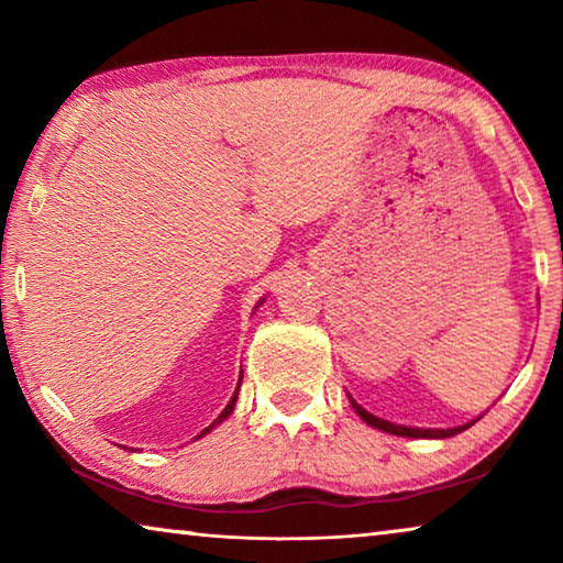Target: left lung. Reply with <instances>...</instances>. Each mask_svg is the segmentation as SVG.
<instances>
[{"mask_svg": "<svg viewBox=\"0 0 563 563\" xmlns=\"http://www.w3.org/2000/svg\"><path fill=\"white\" fill-rule=\"evenodd\" d=\"M350 405L355 407V412L365 419V422L369 424V427H377V430H383V432H387V434H397V437H415V440H444V437H454V434H460V432H464L466 427H472L476 419H472V422H466V424H462V427H450V430H422V427H402V424H393V422H387V419H379V417H375V415H369L367 409H362L355 399L350 397Z\"/></svg>", "mask_w": 563, "mask_h": 563, "instance_id": "1", "label": "left lung"}]
</instances>
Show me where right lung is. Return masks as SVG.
I'll return each mask as SVG.
<instances>
[{"label": "right lung", "instance_id": "obj_1", "mask_svg": "<svg viewBox=\"0 0 563 563\" xmlns=\"http://www.w3.org/2000/svg\"><path fill=\"white\" fill-rule=\"evenodd\" d=\"M241 379H243V369H241V377H238V387H241ZM238 387H235V393H233V397H231V402H228V405H225V409H223V412L213 419V424H208L201 434L194 437V440H201V437H203V434H208V432H211L216 424H221L223 419H228V415H231V412H233V407H235V399H238Z\"/></svg>", "mask_w": 563, "mask_h": 563}]
</instances>
